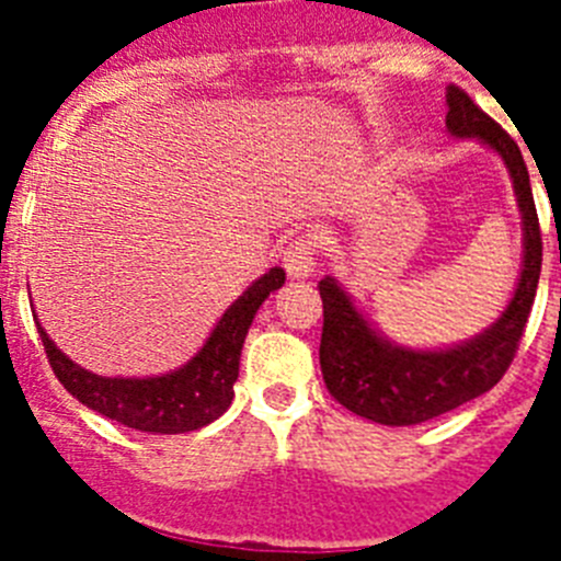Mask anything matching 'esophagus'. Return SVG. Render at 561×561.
Listing matches in <instances>:
<instances>
[{
  "mask_svg": "<svg viewBox=\"0 0 561 561\" xmlns=\"http://www.w3.org/2000/svg\"><path fill=\"white\" fill-rule=\"evenodd\" d=\"M314 241L309 236H295L284 247V266L291 277H306L314 272Z\"/></svg>",
  "mask_w": 561,
  "mask_h": 561,
  "instance_id": "1",
  "label": "esophagus"
}]
</instances>
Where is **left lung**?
Masks as SVG:
<instances>
[{
	"label": "left lung",
	"mask_w": 561,
	"mask_h": 561,
	"mask_svg": "<svg viewBox=\"0 0 561 561\" xmlns=\"http://www.w3.org/2000/svg\"><path fill=\"white\" fill-rule=\"evenodd\" d=\"M447 103L449 131L458 137H480L512 171L525 230L523 275L514 300L497 323L449 351H408L390 345L368 329L351 297L331 277L317 284L323 297L320 368L325 388L345 410L388 427H410L449 413L503 379L517 356L542 270V230L519 146L455 83L447 89Z\"/></svg>",
	"instance_id": "8db88e82"
}]
</instances>
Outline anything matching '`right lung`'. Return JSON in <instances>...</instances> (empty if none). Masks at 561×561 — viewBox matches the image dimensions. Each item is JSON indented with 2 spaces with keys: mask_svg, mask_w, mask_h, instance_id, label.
Segmentation results:
<instances>
[{
  "mask_svg": "<svg viewBox=\"0 0 561 561\" xmlns=\"http://www.w3.org/2000/svg\"><path fill=\"white\" fill-rule=\"evenodd\" d=\"M284 280L286 272L277 266L270 275L255 280L225 311L210 340L205 342V348L193 356L185 368L157 376V379H108V376L89 374L53 345L42 325H38V336H42L44 354L56 379L89 410L140 433H191V430L207 427L230 408L232 385L238 379V359H241L252 317L257 306L270 297V291L284 286Z\"/></svg>",
  "mask_w": 561,
  "mask_h": 561,
  "instance_id": "1",
  "label": "right lung"
}]
</instances>
